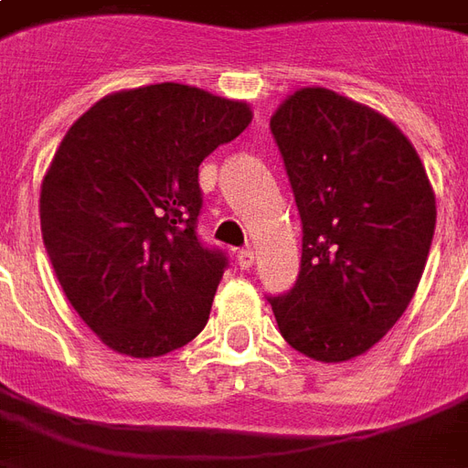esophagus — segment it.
I'll use <instances>...</instances> for the list:
<instances>
[{"instance_id": "obj_1", "label": "esophagus", "mask_w": 468, "mask_h": 468, "mask_svg": "<svg viewBox=\"0 0 468 468\" xmlns=\"http://www.w3.org/2000/svg\"><path fill=\"white\" fill-rule=\"evenodd\" d=\"M235 261H238V265H240L243 271H250V268H253V263H255L253 250H250V248H243V250H238V253H235Z\"/></svg>"}]
</instances>
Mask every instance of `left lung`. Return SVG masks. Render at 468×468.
I'll return each instance as SVG.
<instances>
[{
    "instance_id": "1",
    "label": "left lung",
    "mask_w": 468,
    "mask_h": 468,
    "mask_svg": "<svg viewBox=\"0 0 468 468\" xmlns=\"http://www.w3.org/2000/svg\"><path fill=\"white\" fill-rule=\"evenodd\" d=\"M303 223L301 273L271 298L288 344L351 361L411 303L436 228L419 153L396 124L325 87H303L271 117Z\"/></svg>"
}]
</instances>
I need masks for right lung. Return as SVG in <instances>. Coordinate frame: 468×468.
Listing matches in <instances>:
<instances>
[{
	"label": "right lung",
	"instance_id": "obj_1",
	"mask_svg": "<svg viewBox=\"0 0 468 468\" xmlns=\"http://www.w3.org/2000/svg\"><path fill=\"white\" fill-rule=\"evenodd\" d=\"M250 120L248 102L163 82L102 97L67 130L42 180V238L112 351L157 358L207 324L228 261L195 233L197 167Z\"/></svg>",
	"mask_w": 468,
	"mask_h": 468
}]
</instances>
